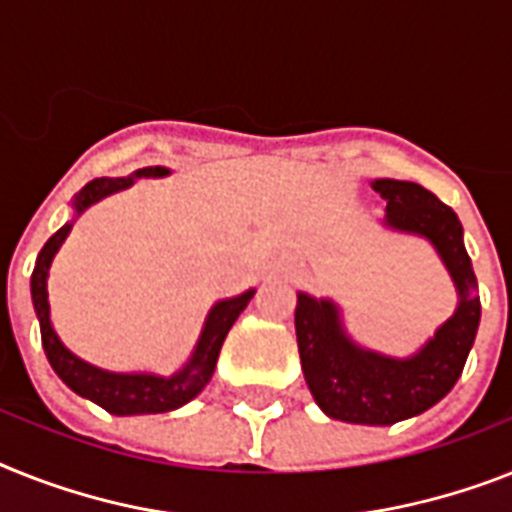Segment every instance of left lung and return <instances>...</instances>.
<instances>
[{"label": "left lung", "instance_id": "left-lung-1", "mask_svg": "<svg viewBox=\"0 0 512 512\" xmlns=\"http://www.w3.org/2000/svg\"><path fill=\"white\" fill-rule=\"evenodd\" d=\"M374 190L387 201V225L432 240L458 287V311L421 353L405 361L353 345L342 332L335 303L303 293L295 306V335L308 390L327 416L387 426L424 413L453 390L474 345L481 303L458 214L416 183L377 180Z\"/></svg>", "mask_w": 512, "mask_h": 512}]
</instances>
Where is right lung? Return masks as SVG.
Returning <instances> with one entry per match:
<instances>
[{
    "mask_svg": "<svg viewBox=\"0 0 512 512\" xmlns=\"http://www.w3.org/2000/svg\"><path fill=\"white\" fill-rule=\"evenodd\" d=\"M162 175H167L164 167H146V170L135 172V177ZM130 183H133L130 177L128 180H125V177H99V180H91L80 193H75V211L80 214L83 209L96 204L99 198L109 196L114 190L128 188ZM70 227L73 225L59 227L52 238L46 240L41 253H38L36 266H33L31 274V295L38 324H41V342H44V353L46 358H49V363H52V369L57 371V377L62 379L70 390L83 395V398L94 400L96 405H101L104 411L114 413V416L167 413L196 398L198 392L206 387L211 374H214L222 342H225L227 332H230V327L240 316V311H243V308L248 306V301L253 298V290L238 295V298H230V301L217 303V306L211 308L204 332H201V340H198L196 345V353H193L188 366H185L180 374H175V377L162 379L151 377V374H109V371L94 369V366H88V363H83L80 358H75L73 353L59 342V337L54 335L52 322H49L46 274H49V264H52L57 248L62 246V240L67 238Z\"/></svg>",
    "mask_w": 512,
    "mask_h": 512,
    "instance_id": "right-lung-1",
    "label": "right lung"
}]
</instances>
